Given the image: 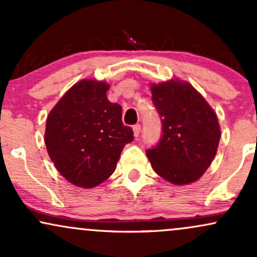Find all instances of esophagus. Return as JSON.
I'll list each match as a JSON object with an SVG mask.
<instances>
[{
	"label": "esophagus",
	"mask_w": 257,
	"mask_h": 257,
	"mask_svg": "<svg viewBox=\"0 0 257 257\" xmlns=\"http://www.w3.org/2000/svg\"><path fill=\"white\" fill-rule=\"evenodd\" d=\"M140 131H141L140 124L133 125V132H134V137H135V138H139V134H140Z\"/></svg>",
	"instance_id": "34e87169"
}]
</instances>
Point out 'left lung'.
<instances>
[{
  "label": "left lung",
  "mask_w": 257,
  "mask_h": 257,
  "mask_svg": "<svg viewBox=\"0 0 257 257\" xmlns=\"http://www.w3.org/2000/svg\"><path fill=\"white\" fill-rule=\"evenodd\" d=\"M162 118V137L146 150L156 173L174 185L197 181L211 164L221 137L217 116L190 83L179 79L151 84Z\"/></svg>",
  "instance_id": "left-lung-1"
}]
</instances>
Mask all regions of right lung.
Wrapping results in <instances>:
<instances>
[{
	"instance_id": "1",
	"label": "right lung",
	"mask_w": 257,
	"mask_h": 257,
	"mask_svg": "<svg viewBox=\"0 0 257 257\" xmlns=\"http://www.w3.org/2000/svg\"><path fill=\"white\" fill-rule=\"evenodd\" d=\"M104 81L82 79L72 85L47 117V151L67 181L91 188L114 172L133 129L122 122V106L108 101Z\"/></svg>"
}]
</instances>
